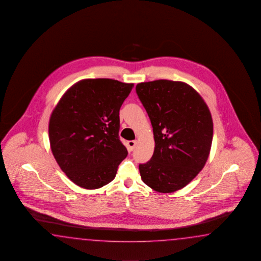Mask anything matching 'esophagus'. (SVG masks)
<instances>
[{"instance_id": "obj_1", "label": "esophagus", "mask_w": 261, "mask_h": 261, "mask_svg": "<svg viewBox=\"0 0 261 261\" xmlns=\"http://www.w3.org/2000/svg\"><path fill=\"white\" fill-rule=\"evenodd\" d=\"M136 145H137V141H136V140H130V141H128V151H133L134 149H135V147H136Z\"/></svg>"}]
</instances>
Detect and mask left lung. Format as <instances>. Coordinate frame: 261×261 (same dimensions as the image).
Returning a JSON list of instances; mask_svg holds the SVG:
<instances>
[{
    "mask_svg": "<svg viewBox=\"0 0 261 261\" xmlns=\"http://www.w3.org/2000/svg\"><path fill=\"white\" fill-rule=\"evenodd\" d=\"M136 92L155 142L151 160L139 165L141 179L159 193L180 190L199 173L210 154L214 123L208 106L181 81L142 82Z\"/></svg>",
    "mask_w": 261,
    "mask_h": 261,
    "instance_id": "8db88e82",
    "label": "left lung"
}]
</instances>
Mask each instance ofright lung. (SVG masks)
I'll return each instance as SVG.
<instances>
[{"mask_svg":"<svg viewBox=\"0 0 261 261\" xmlns=\"http://www.w3.org/2000/svg\"><path fill=\"white\" fill-rule=\"evenodd\" d=\"M133 87L110 79L82 80L53 110L48 123L53 156L76 186L97 189L115 178L127 156L119 138V112Z\"/></svg>","mask_w":261,"mask_h":261,"instance_id":"right-lung-1","label":"right lung"}]
</instances>
